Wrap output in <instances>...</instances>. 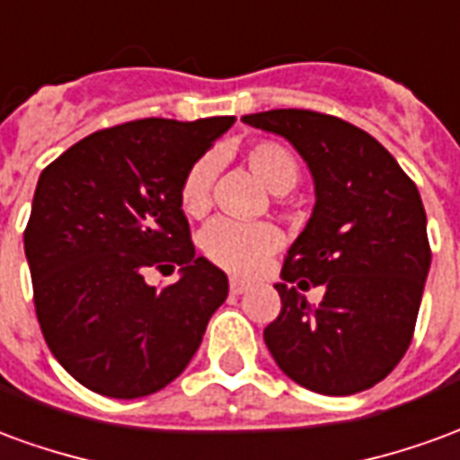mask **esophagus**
I'll return each instance as SVG.
<instances>
[{"label": "esophagus", "instance_id": "1", "mask_svg": "<svg viewBox=\"0 0 460 460\" xmlns=\"http://www.w3.org/2000/svg\"><path fill=\"white\" fill-rule=\"evenodd\" d=\"M229 290L234 293V296H241V293H246L249 290V283L241 279H231L229 280Z\"/></svg>", "mask_w": 460, "mask_h": 460}]
</instances>
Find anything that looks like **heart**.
I'll return each mask as SVG.
<instances>
[{"instance_id":"1","label":"heart","mask_w":460,"mask_h":460,"mask_svg":"<svg viewBox=\"0 0 460 460\" xmlns=\"http://www.w3.org/2000/svg\"><path fill=\"white\" fill-rule=\"evenodd\" d=\"M243 160L249 170L259 177L270 191H288L298 181V157L280 142L256 140L243 147ZM181 211L199 219L211 207V162L197 160L191 164L180 187ZM283 243L280 231L273 224H241V221L217 219L201 234L204 256L229 270L234 276H251L276 253Z\"/></svg>"}]
</instances>
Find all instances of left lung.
Returning <instances> with one entry per match:
<instances>
[{"label": "left lung", "instance_id": "left-lung-1", "mask_svg": "<svg viewBox=\"0 0 460 460\" xmlns=\"http://www.w3.org/2000/svg\"><path fill=\"white\" fill-rule=\"evenodd\" d=\"M298 150L315 207L288 249L279 318L263 330L276 365L310 392L347 396L382 382L404 357L431 266L416 184L369 135L335 115H243ZM323 288L310 306L300 289Z\"/></svg>", "mask_w": 460, "mask_h": 460}]
</instances>
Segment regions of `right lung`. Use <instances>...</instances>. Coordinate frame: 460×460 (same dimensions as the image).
<instances>
[{"instance_id": "1", "label": "right lung", "mask_w": 460, "mask_h": 460, "mask_svg": "<svg viewBox=\"0 0 460 460\" xmlns=\"http://www.w3.org/2000/svg\"><path fill=\"white\" fill-rule=\"evenodd\" d=\"M231 125L234 115L125 122L41 172L24 231L36 318L56 359L91 392H160L229 296L226 273L194 256L180 187ZM152 268H180L181 280L155 289L144 280Z\"/></svg>"}]
</instances>
